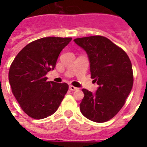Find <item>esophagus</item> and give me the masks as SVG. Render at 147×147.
Instances as JSON below:
<instances>
[{"mask_svg": "<svg viewBox=\"0 0 147 147\" xmlns=\"http://www.w3.org/2000/svg\"><path fill=\"white\" fill-rule=\"evenodd\" d=\"M69 89L71 90H78V88H76V87H74V86H73V85H70Z\"/></svg>", "mask_w": 147, "mask_h": 147, "instance_id": "1", "label": "esophagus"}]
</instances>
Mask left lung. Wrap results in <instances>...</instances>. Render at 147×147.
Listing matches in <instances>:
<instances>
[{
  "instance_id": "8db88e82",
  "label": "left lung",
  "mask_w": 147,
  "mask_h": 147,
  "mask_svg": "<svg viewBox=\"0 0 147 147\" xmlns=\"http://www.w3.org/2000/svg\"><path fill=\"white\" fill-rule=\"evenodd\" d=\"M88 54L92 79L98 88L96 93L82 89V115L98 123L113 118L125 103L133 85L132 63L124 50L102 36L74 40Z\"/></svg>"
}]
</instances>
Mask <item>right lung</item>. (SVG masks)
<instances>
[{
  "mask_svg": "<svg viewBox=\"0 0 147 147\" xmlns=\"http://www.w3.org/2000/svg\"><path fill=\"white\" fill-rule=\"evenodd\" d=\"M71 37H43L26 45L10 66L9 81L22 110L30 117L42 119L57 111L68 90L67 83L48 82L62 50Z\"/></svg>",
  "mask_w": 147,
  "mask_h": 147,
  "instance_id": "1",
  "label": "right lung"
}]
</instances>
